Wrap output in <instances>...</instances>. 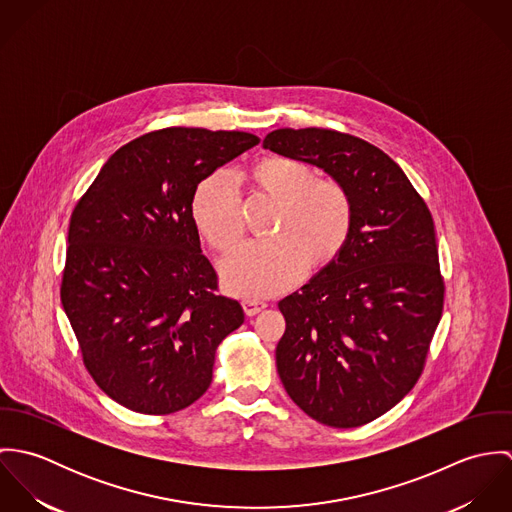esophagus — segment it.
Returning a JSON list of instances; mask_svg holds the SVG:
<instances>
[{
    "instance_id": "34e87169",
    "label": "esophagus",
    "mask_w": 512,
    "mask_h": 512,
    "mask_svg": "<svg viewBox=\"0 0 512 512\" xmlns=\"http://www.w3.org/2000/svg\"><path fill=\"white\" fill-rule=\"evenodd\" d=\"M266 305H268V303L258 301V299H244V301H242V307H244L246 315H256V313H260L262 309H266Z\"/></svg>"
}]
</instances>
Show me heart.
<instances>
[{"label":"heart","instance_id":"obj_1","mask_svg":"<svg viewBox=\"0 0 512 512\" xmlns=\"http://www.w3.org/2000/svg\"><path fill=\"white\" fill-rule=\"evenodd\" d=\"M256 181L282 201L274 232L250 240L222 262V282L236 295L266 297L292 288L313 266L341 254L355 224L349 189L292 157H268L254 167ZM193 217L203 236L220 252L230 250L244 234L242 197L232 173L207 177L193 199Z\"/></svg>","mask_w":512,"mask_h":512}]
</instances>
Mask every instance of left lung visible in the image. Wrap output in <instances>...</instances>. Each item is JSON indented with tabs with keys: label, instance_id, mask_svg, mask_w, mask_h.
<instances>
[{
	"label": "left lung",
	"instance_id": "1",
	"mask_svg": "<svg viewBox=\"0 0 512 512\" xmlns=\"http://www.w3.org/2000/svg\"><path fill=\"white\" fill-rule=\"evenodd\" d=\"M264 147L321 167L355 203L349 242L278 307V374L293 402L331 428H359L418 382L443 311L432 213L382 149L323 128H282Z\"/></svg>",
	"mask_w": 512,
	"mask_h": 512
}]
</instances>
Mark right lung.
I'll list each match as a JSON object with an SVG mask.
<instances>
[{
  "instance_id": "obj_1",
  "label": "right lung",
  "mask_w": 512,
  "mask_h": 512,
  "mask_svg": "<svg viewBox=\"0 0 512 512\" xmlns=\"http://www.w3.org/2000/svg\"><path fill=\"white\" fill-rule=\"evenodd\" d=\"M260 138L163 128L120 147L78 199L61 301L82 363L118 404L179 412L213 380L215 353L244 323L201 252L193 197Z\"/></svg>"
}]
</instances>
